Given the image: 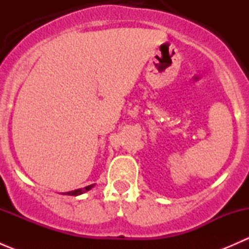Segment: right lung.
Wrapping results in <instances>:
<instances>
[{"label":"right lung","mask_w":249,"mask_h":249,"mask_svg":"<svg viewBox=\"0 0 249 249\" xmlns=\"http://www.w3.org/2000/svg\"><path fill=\"white\" fill-rule=\"evenodd\" d=\"M92 187H94V184H91V185H88V187H85V188H82V189H76V190H72V192L65 193L64 195H73V196H77V195H80V194H83V193H87V192H89V190L91 189Z\"/></svg>","instance_id":"add662e5"}]
</instances>
